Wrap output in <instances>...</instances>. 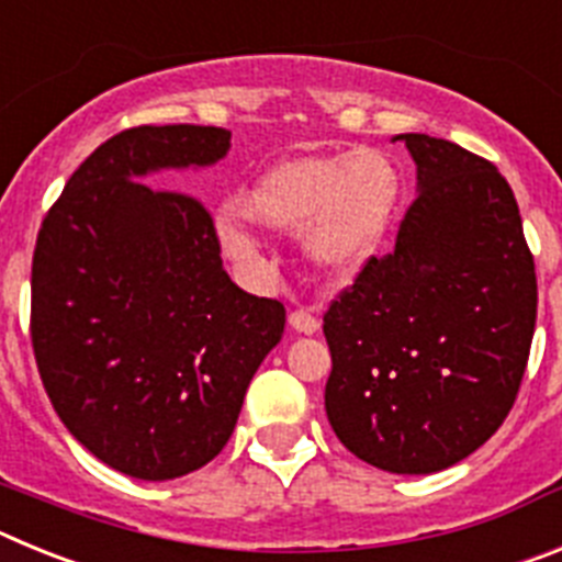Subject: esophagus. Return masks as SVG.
<instances>
[{
	"label": "esophagus",
	"instance_id": "obj_1",
	"mask_svg": "<svg viewBox=\"0 0 562 562\" xmlns=\"http://www.w3.org/2000/svg\"><path fill=\"white\" fill-rule=\"evenodd\" d=\"M290 326L301 335H315L321 329V317H317L315 310H304V306H297V310L290 312Z\"/></svg>",
	"mask_w": 562,
	"mask_h": 562
}]
</instances>
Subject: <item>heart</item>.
Segmentation results:
<instances>
[{
	"label": "heart",
	"instance_id": "heart-1",
	"mask_svg": "<svg viewBox=\"0 0 562 562\" xmlns=\"http://www.w3.org/2000/svg\"><path fill=\"white\" fill-rule=\"evenodd\" d=\"M400 193V168L376 148L295 154L241 193L238 216L265 231H301L312 265L346 281L380 252ZM222 241L238 261L258 256L256 238L236 216L222 222Z\"/></svg>",
	"mask_w": 562,
	"mask_h": 562
}]
</instances>
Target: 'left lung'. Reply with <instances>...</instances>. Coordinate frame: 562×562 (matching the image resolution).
Here are the masks:
<instances>
[{
    "instance_id": "left-lung-1",
    "label": "left lung",
    "mask_w": 562,
    "mask_h": 562,
    "mask_svg": "<svg viewBox=\"0 0 562 562\" xmlns=\"http://www.w3.org/2000/svg\"><path fill=\"white\" fill-rule=\"evenodd\" d=\"M416 200L394 250L331 301L326 416L369 464L453 467L513 411L538 317L535 258L498 168L428 134H400Z\"/></svg>"
}]
</instances>
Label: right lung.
Wrapping results in <instances>:
<instances>
[{
  "label": "right lung",
  "mask_w": 562,
  "mask_h": 562,
  "mask_svg": "<svg viewBox=\"0 0 562 562\" xmlns=\"http://www.w3.org/2000/svg\"><path fill=\"white\" fill-rule=\"evenodd\" d=\"M227 148L216 126L126 128L78 166L38 231L30 340L44 391L69 434L132 479H180L220 453L284 335V304L225 272L207 207L143 182Z\"/></svg>",
  "instance_id": "obj_1"
}]
</instances>
